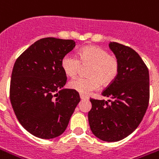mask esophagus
<instances>
[{"mask_svg": "<svg viewBox=\"0 0 159 159\" xmlns=\"http://www.w3.org/2000/svg\"><path fill=\"white\" fill-rule=\"evenodd\" d=\"M80 98L82 99V100H86V99H88V97L87 96H85L84 94H80Z\"/></svg>", "mask_w": 159, "mask_h": 159, "instance_id": "1", "label": "esophagus"}]
</instances>
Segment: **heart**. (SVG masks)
I'll return each instance as SVG.
<instances>
[{
    "instance_id": "b5f03b06",
    "label": "heart",
    "mask_w": 159,
    "mask_h": 159,
    "mask_svg": "<svg viewBox=\"0 0 159 159\" xmlns=\"http://www.w3.org/2000/svg\"><path fill=\"white\" fill-rule=\"evenodd\" d=\"M82 66H89L87 70L89 77H79L70 82V88L84 95L97 90L102 85L111 84L119 73L120 62L118 58L109 54L103 48L88 45L83 47L78 57L65 55L61 58V67L69 77H75L79 74Z\"/></svg>"
}]
</instances>
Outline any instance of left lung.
Listing matches in <instances>:
<instances>
[{"mask_svg":"<svg viewBox=\"0 0 159 159\" xmlns=\"http://www.w3.org/2000/svg\"><path fill=\"white\" fill-rule=\"evenodd\" d=\"M120 62L116 78L102 92L111 99L90 98L89 111L92 133L102 141L116 142L138 128L147 111L150 81L147 66L134 49L118 43L109 44Z\"/></svg>","mask_w":159,"mask_h":159,"instance_id":"obj_1","label":"left lung"}]
</instances>
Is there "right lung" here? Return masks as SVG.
<instances>
[{"label":"right lung","instance_id":"1","mask_svg":"<svg viewBox=\"0 0 159 159\" xmlns=\"http://www.w3.org/2000/svg\"><path fill=\"white\" fill-rule=\"evenodd\" d=\"M74 47L73 40L40 39L15 62L10 102L20 125L37 138L50 139L63 133L80 102L77 91L59 90L67 82L61 58Z\"/></svg>","mask_w":159,"mask_h":159}]
</instances>
